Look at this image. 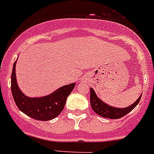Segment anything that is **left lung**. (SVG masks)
<instances>
[{
  "label": "left lung",
  "instance_id": "obj_1",
  "mask_svg": "<svg viewBox=\"0 0 154 154\" xmlns=\"http://www.w3.org/2000/svg\"><path fill=\"white\" fill-rule=\"evenodd\" d=\"M141 96L137 100L136 102H134L133 105L129 107L125 108V109H117V108L109 106L101 101L97 97L94 89L92 88L90 89V105L92 106V109H94V112L101 117L110 118V119H118V118H121V117L128 114L130 111H132L136 107L137 105L141 100Z\"/></svg>",
  "mask_w": 154,
  "mask_h": 154
}]
</instances>
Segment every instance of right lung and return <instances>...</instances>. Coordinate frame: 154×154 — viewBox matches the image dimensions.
Returning a JSON list of instances; mask_svg holds the SVG:
<instances>
[{"instance_id": "add662e5", "label": "right lung", "mask_w": 154, "mask_h": 154, "mask_svg": "<svg viewBox=\"0 0 154 154\" xmlns=\"http://www.w3.org/2000/svg\"><path fill=\"white\" fill-rule=\"evenodd\" d=\"M15 66L16 61L11 75V90L18 109L29 117L38 121H49L57 117L65 107L68 96L74 89L75 83L61 87L49 96L30 98L19 89L16 80Z\"/></svg>"}]
</instances>
